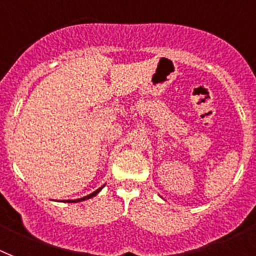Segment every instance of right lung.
<instances>
[{"label":"right lung","mask_w":256,"mask_h":256,"mask_svg":"<svg viewBox=\"0 0 256 256\" xmlns=\"http://www.w3.org/2000/svg\"><path fill=\"white\" fill-rule=\"evenodd\" d=\"M101 189H102V186H101V188L97 189V190H94V192H93V193H90V194H88V196L82 197V198H78V200H67V201H68V202H80V201L88 200V198H92L93 196H96V194H97V193H98L100 190H101Z\"/></svg>","instance_id":"add662e5"}]
</instances>
